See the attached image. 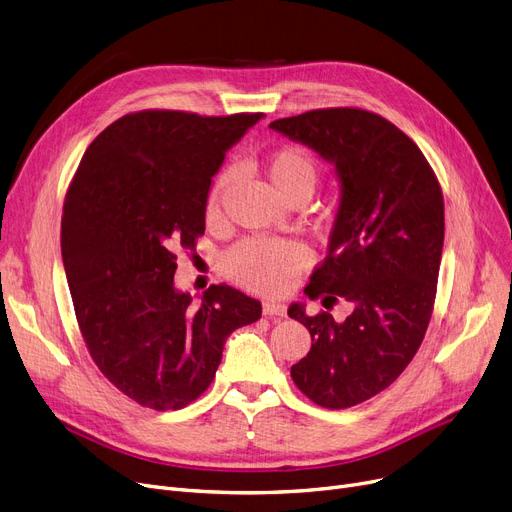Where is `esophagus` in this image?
Instances as JSON below:
<instances>
[{
    "label": "esophagus",
    "instance_id": "obj_1",
    "mask_svg": "<svg viewBox=\"0 0 512 512\" xmlns=\"http://www.w3.org/2000/svg\"><path fill=\"white\" fill-rule=\"evenodd\" d=\"M263 315L265 317H284L286 315V307L282 303L267 301V303H263Z\"/></svg>",
    "mask_w": 512,
    "mask_h": 512
}]
</instances>
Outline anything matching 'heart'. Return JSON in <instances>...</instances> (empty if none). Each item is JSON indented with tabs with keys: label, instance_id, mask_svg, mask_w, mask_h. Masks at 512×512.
I'll return each instance as SVG.
<instances>
[{
	"label": "heart",
	"instance_id": "heart-1",
	"mask_svg": "<svg viewBox=\"0 0 512 512\" xmlns=\"http://www.w3.org/2000/svg\"><path fill=\"white\" fill-rule=\"evenodd\" d=\"M265 174L272 186L286 199L311 197L317 186V164L301 147H280L265 159ZM232 182V172H224L213 182L207 197V215L213 218L220 211L222 197ZM311 263V253L297 240L247 238L234 245L222 257L224 274L242 288L261 294H282L290 288Z\"/></svg>",
	"mask_w": 512,
	"mask_h": 512
}]
</instances>
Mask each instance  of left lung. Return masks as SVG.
I'll return each mask as SVG.
<instances>
[{
    "instance_id": "left-lung-1",
    "label": "left lung",
    "mask_w": 512,
    "mask_h": 512,
    "mask_svg": "<svg viewBox=\"0 0 512 512\" xmlns=\"http://www.w3.org/2000/svg\"><path fill=\"white\" fill-rule=\"evenodd\" d=\"M270 128L332 161L342 182L328 257L305 294L355 309L338 324L328 311L290 305L313 340L290 375L319 407H355L386 390L423 342L444 247L442 188L413 139L361 107H324Z\"/></svg>"
}]
</instances>
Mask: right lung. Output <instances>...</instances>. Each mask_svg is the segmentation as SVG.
<instances>
[{"label":"right lung","instance_id":"add662e5","mask_svg":"<svg viewBox=\"0 0 512 512\" xmlns=\"http://www.w3.org/2000/svg\"><path fill=\"white\" fill-rule=\"evenodd\" d=\"M263 114L132 112L89 145L68 186L62 259L80 334L99 371L153 411L213 382L226 338L261 303L211 284L201 305L174 288L176 253L205 232L213 174Z\"/></svg>","mask_w":512,"mask_h":512}]
</instances>
